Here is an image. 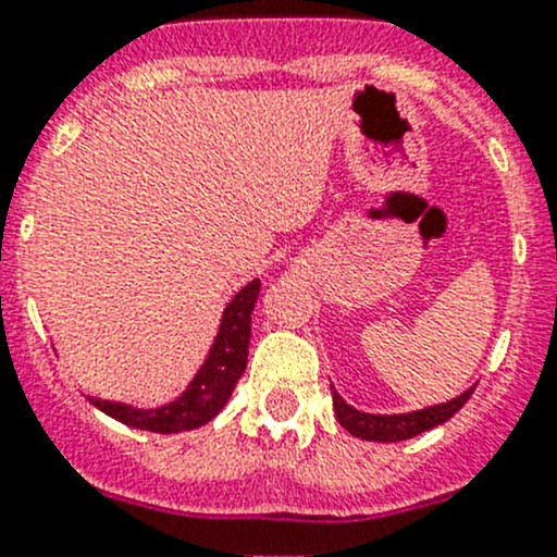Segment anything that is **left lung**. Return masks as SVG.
<instances>
[{"label": "left lung", "instance_id": "8db88e82", "mask_svg": "<svg viewBox=\"0 0 557 557\" xmlns=\"http://www.w3.org/2000/svg\"><path fill=\"white\" fill-rule=\"evenodd\" d=\"M474 393V387H469L466 393H460L453 401L440 404V407L420 409V412L409 414H367L352 409L350 404L342 401V396L336 391H331L334 396V412L336 420L350 431L352 436H361L367 442H404L412 440V436L423 434V431L434 429V425H442L445 420H450L466 401Z\"/></svg>", "mask_w": 557, "mask_h": 557}]
</instances>
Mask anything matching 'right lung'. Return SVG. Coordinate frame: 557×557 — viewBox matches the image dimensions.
Here are the masks:
<instances>
[{"mask_svg": "<svg viewBox=\"0 0 557 557\" xmlns=\"http://www.w3.org/2000/svg\"><path fill=\"white\" fill-rule=\"evenodd\" d=\"M258 290H261V280H252L234 296L232 305L223 312L221 331H218L215 345H212L205 367L199 369L194 383L185 387L177 401L159 409H134L126 404L91 398L94 407L102 409L110 418L121 420V423L132 425V429L156 431V434H177V431L196 429V425H205L207 420L215 418L232 396L234 385L245 374L247 345H250V312L256 307Z\"/></svg>", "mask_w": 557, "mask_h": 557, "instance_id": "add662e5", "label": "right lung"}]
</instances>
